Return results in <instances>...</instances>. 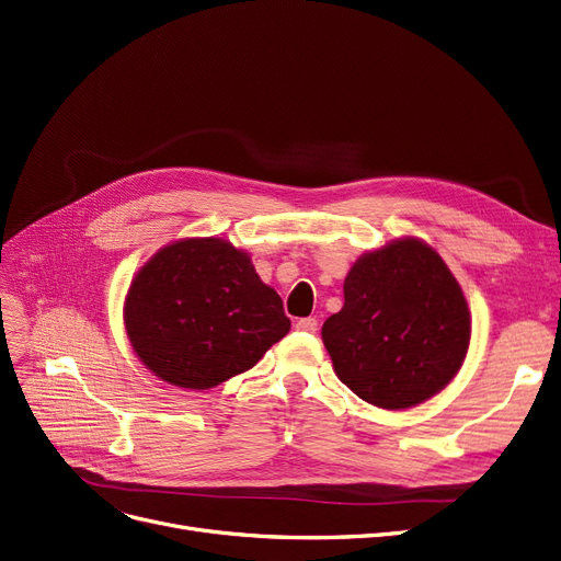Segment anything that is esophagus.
Instances as JSON below:
<instances>
[{
  "label": "esophagus",
  "instance_id": "34e87169",
  "mask_svg": "<svg viewBox=\"0 0 561 561\" xmlns=\"http://www.w3.org/2000/svg\"><path fill=\"white\" fill-rule=\"evenodd\" d=\"M296 328H298L300 332H316V330H319V321H316L313 316H307V319H300V321L296 323Z\"/></svg>",
  "mask_w": 561,
  "mask_h": 561
}]
</instances>
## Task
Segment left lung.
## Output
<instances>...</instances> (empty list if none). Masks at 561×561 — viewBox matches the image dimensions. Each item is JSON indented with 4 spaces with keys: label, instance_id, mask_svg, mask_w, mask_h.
Wrapping results in <instances>:
<instances>
[{
    "label": "left lung",
    "instance_id": "left-lung-1",
    "mask_svg": "<svg viewBox=\"0 0 561 561\" xmlns=\"http://www.w3.org/2000/svg\"><path fill=\"white\" fill-rule=\"evenodd\" d=\"M321 334L341 382L371 405L405 410L460 371L472 319L443 256L403 236L353 263L344 307Z\"/></svg>",
    "mask_w": 561,
    "mask_h": 561
}]
</instances>
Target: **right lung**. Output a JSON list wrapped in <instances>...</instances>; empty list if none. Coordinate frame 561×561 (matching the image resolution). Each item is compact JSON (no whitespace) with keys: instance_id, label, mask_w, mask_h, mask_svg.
I'll list each match as a JSON object with an SVG mask.
<instances>
[{"instance_id":"1","label":"right lung","mask_w":561,"mask_h":561,"mask_svg":"<svg viewBox=\"0 0 561 561\" xmlns=\"http://www.w3.org/2000/svg\"><path fill=\"white\" fill-rule=\"evenodd\" d=\"M124 323L144 367L183 389L252 369L290 330L277 290L225 238H181L158 250L130 282Z\"/></svg>"}]
</instances>
